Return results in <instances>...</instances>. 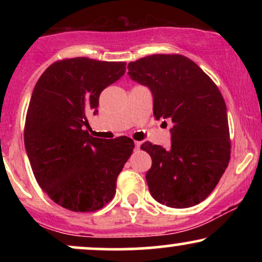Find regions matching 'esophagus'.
<instances>
[{
  "label": "esophagus",
  "instance_id": "obj_1",
  "mask_svg": "<svg viewBox=\"0 0 262 262\" xmlns=\"http://www.w3.org/2000/svg\"><path fill=\"white\" fill-rule=\"evenodd\" d=\"M140 145H141L140 141H135V150H139L140 149Z\"/></svg>",
  "mask_w": 262,
  "mask_h": 262
}]
</instances>
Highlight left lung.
Listing matches in <instances>:
<instances>
[{"label": "left lung", "mask_w": 262, "mask_h": 262, "mask_svg": "<svg viewBox=\"0 0 262 262\" xmlns=\"http://www.w3.org/2000/svg\"><path fill=\"white\" fill-rule=\"evenodd\" d=\"M132 80L152 95L156 119H171L169 149L145 141L151 156L150 194L171 208H188L209 196L230 160L227 106L215 83L179 54H155L128 64Z\"/></svg>", "instance_id": "left-lung-1"}]
</instances>
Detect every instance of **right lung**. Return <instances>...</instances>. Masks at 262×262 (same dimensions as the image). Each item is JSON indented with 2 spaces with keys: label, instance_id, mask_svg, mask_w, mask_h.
<instances>
[{
  "label": "right lung",
  "instance_id": "add662e5",
  "mask_svg": "<svg viewBox=\"0 0 262 262\" xmlns=\"http://www.w3.org/2000/svg\"><path fill=\"white\" fill-rule=\"evenodd\" d=\"M124 73L125 62L65 59L50 65L33 90L26 151L39 186L66 209L95 212L116 194L134 141L93 138L85 127L87 114L98 112L101 92Z\"/></svg>",
  "mask_w": 262,
  "mask_h": 262
}]
</instances>
